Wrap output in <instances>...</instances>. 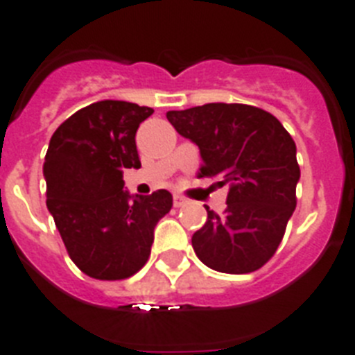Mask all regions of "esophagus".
I'll return each instance as SVG.
<instances>
[{"label": "esophagus", "instance_id": "obj_1", "mask_svg": "<svg viewBox=\"0 0 355 355\" xmlns=\"http://www.w3.org/2000/svg\"><path fill=\"white\" fill-rule=\"evenodd\" d=\"M173 205L175 207H184V205H187V198H184L182 195H173Z\"/></svg>", "mask_w": 355, "mask_h": 355}]
</instances>
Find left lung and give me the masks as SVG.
I'll list each match as a JSON object with an SVG mask.
<instances>
[{"instance_id": "8db88e82", "label": "left lung", "mask_w": 355, "mask_h": 355, "mask_svg": "<svg viewBox=\"0 0 355 355\" xmlns=\"http://www.w3.org/2000/svg\"><path fill=\"white\" fill-rule=\"evenodd\" d=\"M175 130L200 148V177L229 184L227 209L193 234L205 266L221 273H250L273 257L297 207L300 168L297 146L270 112L243 103H207L169 110Z\"/></svg>"}]
</instances>
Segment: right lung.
Wrapping results in <instances>:
<instances>
[{"label":"right lung","instance_id":"obj_1","mask_svg":"<svg viewBox=\"0 0 355 355\" xmlns=\"http://www.w3.org/2000/svg\"><path fill=\"white\" fill-rule=\"evenodd\" d=\"M152 114L130 101H96L67 118L49 141L46 205L71 261L92 279L137 273L152 252L155 225L173 205L166 189L148 196L123 189V169L141 168L135 132Z\"/></svg>","mask_w":355,"mask_h":355}]
</instances>
